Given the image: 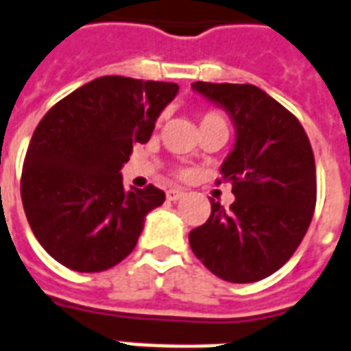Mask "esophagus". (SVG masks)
I'll return each instance as SVG.
<instances>
[{
	"label": "esophagus",
	"instance_id": "1",
	"mask_svg": "<svg viewBox=\"0 0 351 351\" xmlns=\"http://www.w3.org/2000/svg\"><path fill=\"white\" fill-rule=\"evenodd\" d=\"M186 195V191L184 189H178V188H173L167 191V199L169 201H178V199H182Z\"/></svg>",
	"mask_w": 351,
	"mask_h": 351
}]
</instances>
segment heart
Listing matches in <instances>:
<instances>
[{"mask_svg":"<svg viewBox=\"0 0 351 351\" xmlns=\"http://www.w3.org/2000/svg\"><path fill=\"white\" fill-rule=\"evenodd\" d=\"M225 124V119H223L221 113H217V111H206L204 115L201 117V126L202 124Z\"/></svg>","mask_w":351,"mask_h":351,"instance_id":"1","label":"heart"}]
</instances>
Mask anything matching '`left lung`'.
<instances>
[{"label": "left lung", "mask_w": 351, "mask_h": 351, "mask_svg": "<svg viewBox=\"0 0 351 351\" xmlns=\"http://www.w3.org/2000/svg\"><path fill=\"white\" fill-rule=\"evenodd\" d=\"M191 87L234 123L236 141L221 178L232 184L236 199L230 210L210 199L212 214L189 232V245L223 281H261L294 255L313 219L311 143L300 121L255 85L195 82Z\"/></svg>", "instance_id": "left-lung-1"}]
</instances>
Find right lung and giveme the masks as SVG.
Segmentation results:
<instances>
[{
  "instance_id": "right-lung-1",
  "label": "right lung",
  "mask_w": 351,
  "mask_h": 351,
  "mask_svg": "<svg viewBox=\"0 0 351 351\" xmlns=\"http://www.w3.org/2000/svg\"><path fill=\"white\" fill-rule=\"evenodd\" d=\"M178 93L176 83L102 76L57 102L23 160V210L59 264L82 274L113 268L134 251L162 189H124L121 169Z\"/></svg>"
}]
</instances>
